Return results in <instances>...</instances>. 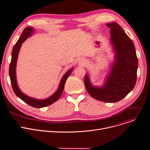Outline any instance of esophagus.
Here are the masks:
<instances>
[{
  "mask_svg": "<svg viewBox=\"0 0 150 150\" xmlns=\"http://www.w3.org/2000/svg\"><path fill=\"white\" fill-rule=\"evenodd\" d=\"M79 63L81 65H84L85 63H86V61L84 59H82V58H81L79 59V61H78Z\"/></svg>",
  "mask_w": 150,
  "mask_h": 150,
  "instance_id": "esophagus-1",
  "label": "esophagus"
}]
</instances>
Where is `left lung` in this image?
Here are the masks:
<instances>
[{
    "label": "left lung",
    "mask_w": 150,
    "mask_h": 150,
    "mask_svg": "<svg viewBox=\"0 0 150 150\" xmlns=\"http://www.w3.org/2000/svg\"><path fill=\"white\" fill-rule=\"evenodd\" d=\"M110 28V43L115 53L114 63L101 87L93 86L87 74L85 86L94 98L106 103L123 99L134 88L138 65L135 48L132 40L117 23H108Z\"/></svg>",
    "instance_id": "left-lung-1"
}]
</instances>
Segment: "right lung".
<instances>
[{"instance_id": "1", "label": "right lung", "mask_w": 150, "mask_h": 150, "mask_svg": "<svg viewBox=\"0 0 150 150\" xmlns=\"http://www.w3.org/2000/svg\"><path fill=\"white\" fill-rule=\"evenodd\" d=\"M34 30L33 27H26L23 32V34H21V37H19V40L16 42V44L13 46V48L12 51V58L11 62L9 65V77L11 79V82L12 87V89L13 92L16 94V96L19 97L20 99L24 101L25 103H27L33 107L35 108H45V107L48 106L55 101H56L61 96L63 91L64 90V87H65V84L67 78L71 75L73 71V68L69 70L63 76L62 78L59 87L57 91L50 97H48L45 100H40L37 99L35 98H33L27 96L26 94H24L22 91L20 90L19 87L17 83L16 78V62L18 56V54L20 50V49L22 46V43L25 41V40L28 37L32 35V34L34 33Z\"/></svg>"}]
</instances>
